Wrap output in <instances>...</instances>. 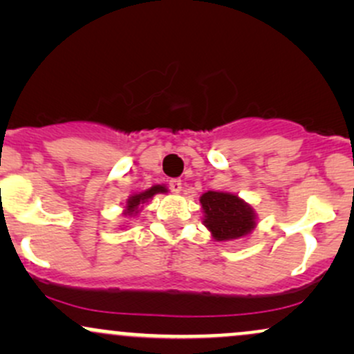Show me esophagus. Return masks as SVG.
Segmentation results:
<instances>
[{
    "label": "esophagus",
    "instance_id": "34e87169",
    "mask_svg": "<svg viewBox=\"0 0 354 354\" xmlns=\"http://www.w3.org/2000/svg\"><path fill=\"white\" fill-rule=\"evenodd\" d=\"M181 188H183L181 180H178V178H174V180H169V189L174 191V193H180Z\"/></svg>",
    "mask_w": 354,
    "mask_h": 354
}]
</instances>
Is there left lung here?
Instances as JSON below:
<instances>
[{"label": "left lung", "instance_id": "8db88e82", "mask_svg": "<svg viewBox=\"0 0 354 354\" xmlns=\"http://www.w3.org/2000/svg\"><path fill=\"white\" fill-rule=\"evenodd\" d=\"M205 226L216 241H231L246 236L254 230L256 214L253 208L236 194L223 191H208L200 198Z\"/></svg>", "mask_w": 354, "mask_h": 354}]
</instances>
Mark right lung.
I'll list each match as a JSON object with an SVG mask.
<instances>
[{
    "label": "right lung",
    "instance_id": "add662e5",
    "mask_svg": "<svg viewBox=\"0 0 354 354\" xmlns=\"http://www.w3.org/2000/svg\"><path fill=\"white\" fill-rule=\"evenodd\" d=\"M166 186H161V185H154L151 186L149 189L143 191V193H138V194H133L131 198H129L128 203H126V209H124V214H128V216H135V214L140 213V209L143 208V205L148 200H151L156 193H166Z\"/></svg>",
    "mask_w": 354,
    "mask_h": 354
}]
</instances>
